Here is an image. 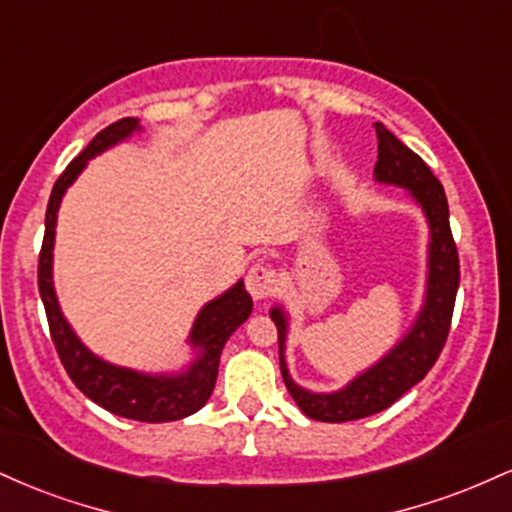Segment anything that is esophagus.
Returning <instances> with one entry per match:
<instances>
[{
    "label": "esophagus",
    "instance_id": "esophagus-1",
    "mask_svg": "<svg viewBox=\"0 0 512 512\" xmlns=\"http://www.w3.org/2000/svg\"><path fill=\"white\" fill-rule=\"evenodd\" d=\"M276 286H279V279H276V272L267 264H255V267H250L248 276H245V289H248L255 301H264V298L272 296Z\"/></svg>",
    "mask_w": 512,
    "mask_h": 512
}]
</instances>
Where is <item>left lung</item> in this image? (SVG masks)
Listing matches in <instances>:
<instances>
[{
    "label": "left lung",
    "instance_id": "left-lung-1",
    "mask_svg": "<svg viewBox=\"0 0 512 512\" xmlns=\"http://www.w3.org/2000/svg\"><path fill=\"white\" fill-rule=\"evenodd\" d=\"M375 132H378V163L373 168V180L378 185L399 187L407 192L411 202L421 209L428 226L426 281L419 313L411 320L407 332L373 366L363 368L339 390L315 392L298 385L286 363V337L291 327L289 310L281 303L269 310V317L279 332V363L286 390L305 416L327 424H342V421L378 414L426 378L448 339L457 284H460V262L452 243L450 211L443 185L431 173V168L385 125L378 122Z\"/></svg>",
    "mask_w": 512,
    "mask_h": 512
}]
</instances>
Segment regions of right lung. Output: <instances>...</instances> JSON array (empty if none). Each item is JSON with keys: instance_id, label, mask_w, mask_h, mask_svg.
<instances>
[{"instance_id": "1", "label": "right lung", "mask_w": 512, "mask_h": 512, "mask_svg": "<svg viewBox=\"0 0 512 512\" xmlns=\"http://www.w3.org/2000/svg\"><path fill=\"white\" fill-rule=\"evenodd\" d=\"M142 132L144 127L139 117H122V120L113 122L93 137V142L69 163L60 180L55 182L48 211H45V238L38 260V289L45 313H48L52 342H55L62 366L74 380V385L88 399L101 404L103 409L113 411L115 416H122V419L166 424V421H178L195 414L209 402L216 385V375H219L223 346L252 313V298L245 291L243 279H238L231 289L219 293L199 308L190 334H187L192 358L178 370H161V373L117 366V363L93 354L64 317L62 305L57 301L55 279H52L57 214H60L67 190L84 173L91 158L105 154L117 144L129 142L134 134Z\"/></svg>"}]
</instances>
